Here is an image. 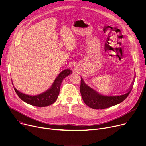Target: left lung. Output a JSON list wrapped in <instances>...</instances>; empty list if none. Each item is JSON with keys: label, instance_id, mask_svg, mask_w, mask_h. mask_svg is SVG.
Instances as JSON below:
<instances>
[{"label": "left lung", "instance_id": "8db88e82", "mask_svg": "<svg viewBox=\"0 0 146 146\" xmlns=\"http://www.w3.org/2000/svg\"><path fill=\"white\" fill-rule=\"evenodd\" d=\"M135 77L129 89L124 94L117 96L103 95L86 84L81 77L80 93L86 105L93 109H104L121 103L129 96L133 88Z\"/></svg>", "mask_w": 146, "mask_h": 146}]
</instances>
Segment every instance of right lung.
Listing matches in <instances>:
<instances>
[{
    "instance_id": "right-lung-1",
    "label": "right lung",
    "mask_w": 146,
    "mask_h": 146,
    "mask_svg": "<svg viewBox=\"0 0 146 146\" xmlns=\"http://www.w3.org/2000/svg\"><path fill=\"white\" fill-rule=\"evenodd\" d=\"M72 73V71L69 69L63 70L55 79L49 89L37 95L32 96L26 94L17 90L15 87L14 89L21 100L26 103L37 107H46L53 104L56 102L58 96L59 94L60 86L63 79Z\"/></svg>"
}]
</instances>
